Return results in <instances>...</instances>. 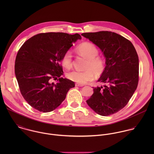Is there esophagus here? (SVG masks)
I'll list each match as a JSON object with an SVG mask.
<instances>
[{"label":"esophagus","mask_w":154,"mask_h":154,"mask_svg":"<svg viewBox=\"0 0 154 154\" xmlns=\"http://www.w3.org/2000/svg\"><path fill=\"white\" fill-rule=\"evenodd\" d=\"M75 86L76 87H83L84 86V85H82V84H75Z\"/></svg>","instance_id":"esophagus-1"}]
</instances>
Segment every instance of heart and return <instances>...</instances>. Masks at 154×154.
<instances>
[{
	"label": "heart",
	"instance_id": "b5f03b06",
	"mask_svg": "<svg viewBox=\"0 0 154 154\" xmlns=\"http://www.w3.org/2000/svg\"><path fill=\"white\" fill-rule=\"evenodd\" d=\"M78 53L88 59L84 72L73 70L66 74L67 78L73 82L80 84H85L91 81L95 75H100L104 71L105 65L103 59L98 56L97 48L91 43H84L77 48ZM62 64L66 69H70L73 65L72 55L70 51L66 52L62 58Z\"/></svg>",
	"mask_w": 154,
	"mask_h": 154
}]
</instances>
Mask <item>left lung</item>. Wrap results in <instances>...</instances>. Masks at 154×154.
<instances>
[{
	"label": "left lung",
	"instance_id": "left-lung-1",
	"mask_svg": "<svg viewBox=\"0 0 154 154\" xmlns=\"http://www.w3.org/2000/svg\"><path fill=\"white\" fill-rule=\"evenodd\" d=\"M83 37L98 47L106 58L103 72L87 101L98 114L107 116L124 108L136 91L139 81V58L132 43L111 31L86 32Z\"/></svg>",
	"mask_w": 154,
	"mask_h": 154
}]
</instances>
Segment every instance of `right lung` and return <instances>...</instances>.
Here are the masks:
<instances>
[{"instance_id":"obj_1","label":"right lung","mask_w":154,"mask_h":154,"mask_svg":"<svg viewBox=\"0 0 154 154\" xmlns=\"http://www.w3.org/2000/svg\"><path fill=\"white\" fill-rule=\"evenodd\" d=\"M81 36L64 32L35 35L25 42L16 57L15 73L21 93L34 109L48 112L57 108L75 82L61 77L62 58ZM57 80L54 84L52 80Z\"/></svg>"}]
</instances>
